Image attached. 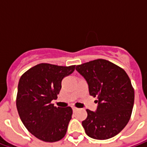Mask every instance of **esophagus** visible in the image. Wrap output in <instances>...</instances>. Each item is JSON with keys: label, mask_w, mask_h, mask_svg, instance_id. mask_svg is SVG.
<instances>
[{"label": "esophagus", "mask_w": 147, "mask_h": 147, "mask_svg": "<svg viewBox=\"0 0 147 147\" xmlns=\"http://www.w3.org/2000/svg\"><path fill=\"white\" fill-rule=\"evenodd\" d=\"M77 109H77L76 107H72V110H73V112H76Z\"/></svg>", "instance_id": "esophagus-1"}]
</instances>
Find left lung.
Instances as JSON below:
<instances>
[{"label": "left lung", "instance_id": "left-lung-1", "mask_svg": "<svg viewBox=\"0 0 147 147\" xmlns=\"http://www.w3.org/2000/svg\"><path fill=\"white\" fill-rule=\"evenodd\" d=\"M76 71L88 84L90 95L97 98L95 112L86 109L82 122L87 136L92 139H110L128 123L135 92L127 74L110 61L98 59L77 65Z\"/></svg>", "mask_w": 147, "mask_h": 147}]
</instances>
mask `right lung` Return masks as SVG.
<instances>
[{"instance_id": "1", "label": "right lung", "mask_w": 147, "mask_h": 147, "mask_svg": "<svg viewBox=\"0 0 147 147\" xmlns=\"http://www.w3.org/2000/svg\"><path fill=\"white\" fill-rule=\"evenodd\" d=\"M54 64H37L20 77L18 84L16 107L22 122L33 136L44 142L63 139L71 119V107H56L51 102L57 98L61 81L75 70Z\"/></svg>"}]
</instances>
